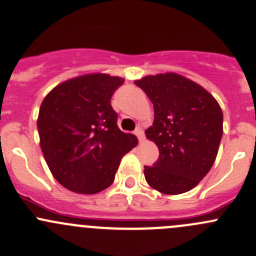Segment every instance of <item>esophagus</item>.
<instances>
[{
	"instance_id": "obj_1",
	"label": "esophagus",
	"mask_w": 256,
	"mask_h": 256,
	"mask_svg": "<svg viewBox=\"0 0 256 256\" xmlns=\"http://www.w3.org/2000/svg\"><path fill=\"white\" fill-rule=\"evenodd\" d=\"M135 135L137 136V138H138V141L140 142H142L144 141V131H142V128H137L136 130H135Z\"/></svg>"
}]
</instances>
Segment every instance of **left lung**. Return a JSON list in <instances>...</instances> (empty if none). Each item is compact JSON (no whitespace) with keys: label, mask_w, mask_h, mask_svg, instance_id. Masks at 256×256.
<instances>
[{"label":"left lung","mask_w":256,"mask_h":256,"mask_svg":"<svg viewBox=\"0 0 256 256\" xmlns=\"http://www.w3.org/2000/svg\"><path fill=\"white\" fill-rule=\"evenodd\" d=\"M154 108L147 138L160 157L144 166L150 186L166 195L195 188L214 166L223 134L220 104L205 88L176 74L146 76L136 80Z\"/></svg>","instance_id":"1"}]
</instances>
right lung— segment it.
Masks as SVG:
<instances>
[{"label": "right lung", "mask_w": 256, "mask_h": 256, "mask_svg": "<svg viewBox=\"0 0 256 256\" xmlns=\"http://www.w3.org/2000/svg\"><path fill=\"white\" fill-rule=\"evenodd\" d=\"M124 83L104 74L56 86L38 118L40 147L54 178L66 189L96 194L112 184L121 158L137 144L118 126L110 100Z\"/></svg>", "instance_id": "add662e5"}]
</instances>
